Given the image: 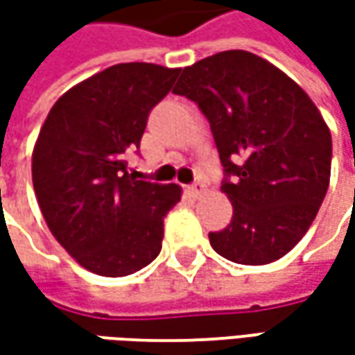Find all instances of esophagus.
<instances>
[{
    "label": "esophagus",
    "mask_w": 355,
    "mask_h": 355,
    "mask_svg": "<svg viewBox=\"0 0 355 355\" xmlns=\"http://www.w3.org/2000/svg\"><path fill=\"white\" fill-rule=\"evenodd\" d=\"M189 189H191V193H193V196H203V193H205V189H207V185H205L203 180H196Z\"/></svg>",
    "instance_id": "esophagus-1"
}]
</instances>
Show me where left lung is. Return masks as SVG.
Listing matches in <instances>:
<instances>
[{
  "label": "left lung",
  "mask_w": 355,
  "mask_h": 355,
  "mask_svg": "<svg viewBox=\"0 0 355 355\" xmlns=\"http://www.w3.org/2000/svg\"><path fill=\"white\" fill-rule=\"evenodd\" d=\"M175 94L211 124L233 205L209 233L227 261L268 265L306 235L330 184L332 136L320 110L279 67L249 51H223L185 67Z\"/></svg>",
  "instance_id": "left-lung-1"
}]
</instances>
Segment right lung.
Returning a JSON list of instances; mask_svg holds the SVG:
<instances>
[{
	"mask_svg": "<svg viewBox=\"0 0 355 355\" xmlns=\"http://www.w3.org/2000/svg\"><path fill=\"white\" fill-rule=\"evenodd\" d=\"M180 69L120 62L69 89L33 148V189L49 231L101 277H126L162 251L164 217L182 199L175 184L136 180L126 154Z\"/></svg>",
	"mask_w": 355,
	"mask_h": 355,
	"instance_id": "1",
	"label": "right lung"
}]
</instances>
